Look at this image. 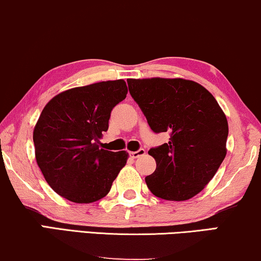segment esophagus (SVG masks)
I'll use <instances>...</instances> for the list:
<instances>
[{"label": "esophagus", "mask_w": 261, "mask_h": 261, "mask_svg": "<svg viewBox=\"0 0 261 261\" xmlns=\"http://www.w3.org/2000/svg\"><path fill=\"white\" fill-rule=\"evenodd\" d=\"M145 149L143 148H140L139 150H137V152H130L129 153V155L133 158V159H137V158H140V156H142V155H145Z\"/></svg>", "instance_id": "obj_1"}]
</instances>
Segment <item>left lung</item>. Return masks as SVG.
<instances>
[{"instance_id":"8db88e82","label":"left lung","mask_w":261,"mask_h":261,"mask_svg":"<svg viewBox=\"0 0 261 261\" xmlns=\"http://www.w3.org/2000/svg\"><path fill=\"white\" fill-rule=\"evenodd\" d=\"M132 97L155 133L168 143L150 148L156 161L147 187L158 198L185 201L212 180L227 153L225 113L205 87L185 79H128Z\"/></svg>"}]
</instances>
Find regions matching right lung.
I'll list each match as a JSON object with an SVG mask.
<instances>
[{"label": "right lung", "mask_w": 261, "mask_h": 261, "mask_svg": "<svg viewBox=\"0 0 261 261\" xmlns=\"http://www.w3.org/2000/svg\"><path fill=\"white\" fill-rule=\"evenodd\" d=\"M123 80L65 90L43 108L33 133L35 158L44 179L59 195L90 203L111 191L126 165V150L99 148L112 109L126 99Z\"/></svg>", "instance_id": "add662e5"}]
</instances>
